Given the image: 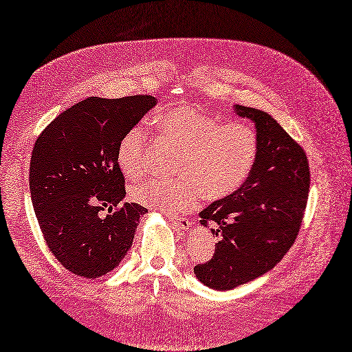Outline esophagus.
I'll return each instance as SVG.
<instances>
[{
  "instance_id": "esophagus-1",
  "label": "esophagus",
  "mask_w": 352,
  "mask_h": 352,
  "mask_svg": "<svg viewBox=\"0 0 352 352\" xmlns=\"http://www.w3.org/2000/svg\"><path fill=\"white\" fill-rule=\"evenodd\" d=\"M170 222L180 230H188L192 223L189 219H186V217H173V216H170Z\"/></svg>"
}]
</instances>
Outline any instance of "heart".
<instances>
[{
	"label": "heart",
	"mask_w": 352,
	"mask_h": 352,
	"mask_svg": "<svg viewBox=\"0 0 352 352\" xmlns=\"http://www.w3.org/2000/svg\"><path fill=\"white\" fill-rule=\"evenodd\" d=\"M156 127L180 150L175 169L179 177L147 179L131 186V199L143 206L170 214L188 212L200 195L219 200L236 192L254 169L258 138L248 124H223L219 117L185 104L160 114ZM146 155V131L131 126L117 144V164L127 177H138L144 170Z\"/></svg>",
	"instance_id": "b5f03b06"
}]
</instances>
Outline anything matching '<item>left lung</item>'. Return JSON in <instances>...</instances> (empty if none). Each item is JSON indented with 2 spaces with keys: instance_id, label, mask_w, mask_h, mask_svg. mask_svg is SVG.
Instances as JSON below:
<instances>
[{
  "instance_id": "8db88e82",
  "label": "left lung",
  "mask_w": 352,
  "mask_h": 352,
  "mask_svg": "<svg viewBox=\"0 0 352 352\" xmlns=\"http://www.w3.org/2000/svg\"><path fill=\"white\" fill-rule=\"evenodd\" d=\"M233 111L255 124L258 155L236 192L199 213L200 225L213 223L219 242L213 258L193 272L216 291H230L275 267L296 239L309 192L302 147L266 111L239 104Z\"/></svg>"
}]
</instances>
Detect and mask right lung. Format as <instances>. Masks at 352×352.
<instances>
[{
    "instance_id": "1",
    "label": "right lung",
    "mask_w": 352,
    "mask_h": 352,
    "mask_svg": "<svg viewBox=\"0 0 352 352\" xmlns=\"http://www.w3.org/2000/svg\"><path fill=\"white\" fill-rule=\"evenodd\" d=\"M156 104L153 96L89 97L58 114L32 148L30 193L40 229L52 254L78 276L94 279L119 266L147 213L123 202L116 152L126 130Z\"/></svg>"
}]
</instances>
